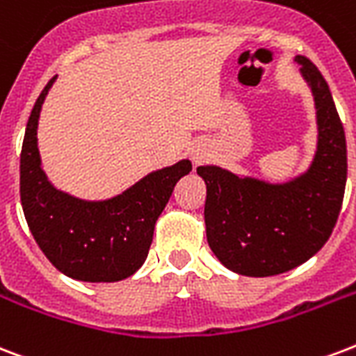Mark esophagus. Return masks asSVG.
<instances>
[{"label": "esophagus", "mask_w": 356, "mask_h": 356, "mask_svg": "<svg viewBox=\"0 0 356 356\" xmlns=\"http://www.w3.org/2000/svg\"><path fill=\"white\" fill-rule=\"evenodd\" d=\"M190 159L194 160L196 164H200V162H203V160H207V156L211 154V149H209V145L205 142H196L190 145Z\"/></svg>", "instance_id": "esophagus-1"}]
</instances>
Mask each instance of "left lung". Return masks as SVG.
Instances as JSON below:
<instances>
[{
	"label": "left lung",
	"instance_id": "left-lung-1",
	"mask_svg": "<svg viewBox=\"0 0 356 356\" xmlns=\"http://www.w3.org/2000/svg\"><path fill=\"white\" fill-rule=\"evenodd\" d=\"M316 108L317 143L310 166L286 181L197 166L207 184L205 229L218 261L243 276H275L321 250L340 214L347 181L346 132L329 83L316 65L295 56Z\"/></svg>",
	"mask_w": 356,
	"mask_h": 356
}]
</instances>
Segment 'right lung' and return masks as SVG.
Instances as JSON below:
<instances>
[{
  "instance_id": "right-lung-1",
  "label": "right lung",
  "mask_w": 356,
  "mask_h": 356,
  "mask_svg": "<svg viewBox=\"0 0 356 356\" xmlns=\"http://www.w3.org/2000/svg\"><path fill=\"white\" fill-rule=\"evenodd\" d=\"M54 76L35 102L20 154V200L39 248L54 267L80 282H119L147 259L159 220L173 186L192 172L183 159L136 181L106 200H81L56 188L42 170L39 153V118Z\"/></svg>"
}]
</instances>
